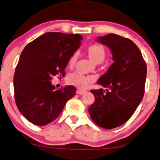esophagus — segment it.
I'll list each match as a JSON object with an SVG mask.
<instances>
[{
    "instance_id": "34e87169",
    "label": "esophagus",
    "mask_w": 160,
    "mask_h": 160,
    "mask_svg": "<svg viewBox=\"0 0 160 160\" xmlns=\"http://www.w3.org/2000/svg\"><path fill=\"white\" fill-rule=\"evenodd\" d=\"M86 92V91L84 90H81V89H77V94H83Z\"/></svg>"
}]
</instances>
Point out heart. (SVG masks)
I'll list each match as a JSON object with an SVG mask.
<instances>
[{"mask_svg": "<svg viewBox=\"0 0 160 160\" xmlns=\"http://www.w3.org/2000/svg\"><path fill=\"white\" fill-rule=\"evenodd\" d=\"M88 54L91 60L95 63H101L105 57V50L100 44H92L88 48ZM77 55H73L69 60V64L75 62ZM94 80V77L85 76L80 72H74L68 77V82L79 88H85L89 83Z\"/></svg>", "mask_w": 160, "mask_h": 160, "instance_id": "b5f03b06", "label": "heart"}]
</instances>
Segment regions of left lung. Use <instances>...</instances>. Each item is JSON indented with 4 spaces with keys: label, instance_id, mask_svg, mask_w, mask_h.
I'll return each mask as SVG.
<instances>
[{
    "label": "left lung",
    "instance_id": "left-lung-1",
    "mask_svg": "<svg viewBox=\"0 0 160 160\" xmlns=\"http://www.w3.org/2000/svg\"><path fill=\"white\" fill-rule=\"evenodd\" d=\"M96 41L107 46L114 62L98 80L105 90H91L95 100L88 112L93 121L105 129L126 123L142 101L147 66L142 53L130 39L109 33Z\"/></svg>",
    "mask_w": 160,
    "mask_h": 160
}]
</instances>
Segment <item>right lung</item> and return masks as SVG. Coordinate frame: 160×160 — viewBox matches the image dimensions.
<instances>
[{"label":"right lung","instance_id":"1","mask_svg":"<svg viewBox=\"0 0 160 160\" xmlns=\"http://www.w3.org/2000/svg\"><path fill=\"white\" fill-rule=\"evenodd\" d=\"M82 39L77 33L49 32L23 49L14 75V91L17 107L28 121L37 126L48 124L75 95L73 86L56 90L51 80L57 74L65 75Z\"/></svg>","mask_w":160,"mask_h":160}]
</instances>
